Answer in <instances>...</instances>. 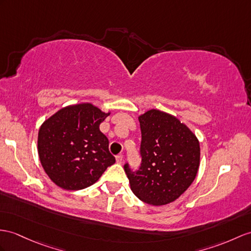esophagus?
Listing matches in <instances>:
<instances>
[{"mask_svg":"<svg viewBox=\"0 0 251 251\" xmlns=\"http://www.w3.org/2000/svg\"><path fill=\"white\" fill-rule=\"evenodd\" d=\"M116 162H117L118 164H122V162H124V155L118 154L117 156H116Z\"/></svg>","mask_w":251,"mask_h":251,"instance_id":"obj_1","label":"esophagus"}]
</instances>
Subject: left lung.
<instances>
[{
  "instance_id": "left-lung-1",
  "label": "left lung",
  "mask_w": 251,
  "mask_h": 251,
  "mask_svg": "<svg viewBox=\"0 0 251 251\" xmlns=\"http://www.w3.org/2000/svg\"><path fill=\"white\" fill-rule=\"evenodd\" d=\"M138 120L142 164L133 172L126 163L125 172L138 199L152 205H165L178 199L196 178L199 140L178 118L158 109H150Z\"/></svg>"
}]
</instances>
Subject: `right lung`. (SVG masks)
I'll return each mask as SVG.
<instances>
[{
  "label": "right lung",
  "mask_w": 251,
  "mask_h": 251,
  "mask_svg": "<svg viewBox=\"0 0 251 251\" xmlns=\"http://www.w3.org/2000/svg\"><path fill=\"white\" fill-rule=\"evenodd\" d=\"M111 113L91 103L66 106L41 125L38 155L46 174L66 191H78L99 180L115 157L99 126Z\"/></svg>",
  "instance_id": "1"
}]
</instances>
